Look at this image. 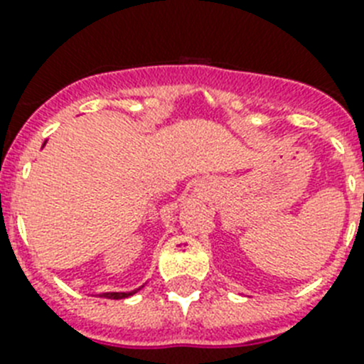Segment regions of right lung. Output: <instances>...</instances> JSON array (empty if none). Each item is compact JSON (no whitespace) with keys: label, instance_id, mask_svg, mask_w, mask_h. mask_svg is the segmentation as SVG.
Listing matches in <instances>:
<instances>
[{"label":"right lung","instance_id":"1","mask_svg":"<svg viewBox=\"0 0 364 364\" xmlns=\"http://www.w3.org/2000/svg\"><path fill=\"white\" fill-rule=\"evenodd\" d=\"M141 288H144V286H141ZM136 291H140V288L132 289V291H106V294H100V297H105V299H125V297L134 295Z\"/></svg>","mask_w":364,"mask_h":364}]
</instances>
